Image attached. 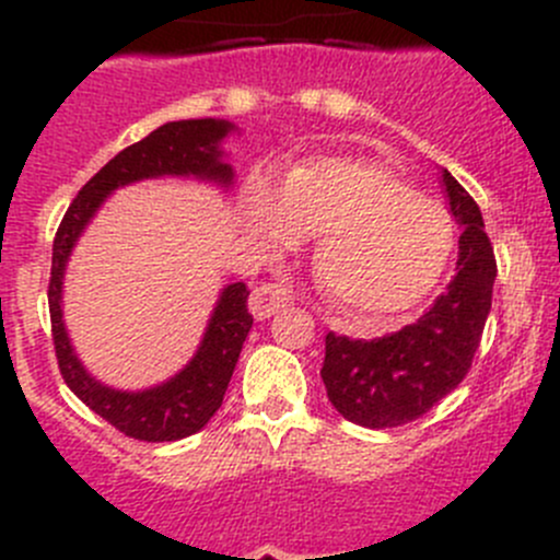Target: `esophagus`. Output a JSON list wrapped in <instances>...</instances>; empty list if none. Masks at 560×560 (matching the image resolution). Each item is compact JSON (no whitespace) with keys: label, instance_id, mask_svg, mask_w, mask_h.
Masks as SVG:
<instances>
[{"label":"esophagus","instance_id":"obj_1","mask_svg":"<svg viewBox=\"0 0 560 560\" xmlns=\"http://www.w3.org/2000/svg\"><path fill=\"white\" fill-rule=\"evenodd\" d=\"M290 303L292 295L284 284H259L248 298V312L254 314V319H268V316L284 312Z\"/></svg>","mask_w":560,"mask_h":560}]
</instances>
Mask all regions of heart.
Masks as SVG:
<instances>
[{
	"label": "heart",
	"instance_id": "heart-1",
	"mask_svg": "<svg viewBox=\"0 0 560 560\" xmlns=\"http://www.w3.org/2000/svg\"><path fill=\"white\" fill-rule=\"evenodd\" d=\"M248 228L265 246L316 238L314 279L352 319H387L417 306L447 270L455 222L433 197L411 189L393 167L352 154H322L259 189Z\"/></svg>",
	"mask_w": 560,
	"mask_h": 560
}]
</instances>
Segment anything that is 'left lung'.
I'll use <instances>...</instances> for the list:
<instances>
[{
	"mask_svg": "<svg viewBox=\"0 0 560 560\" xmlns=\"http://www.w3.org/2000/svg\"><path fill=\"white\" fill-rule=\"evenodd\" d=\"M450 211L463 233L447 290L411 325L389 336L327 332L322 382L341 417L363 428L417 420L466 380L482 341L495 281V257L474 197L442 171Z\"/></svg>",
	"mask_w": 560,
	"mask_h": 560,
	"instance_id": "obj_1",
	"label": "left lung"
}]
</instances>
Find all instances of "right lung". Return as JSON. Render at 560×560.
Listing matches in <instances>:
<instances>
[{
	"label": "right lung",
	"mask_w": 560,
	"mask_h": 560,
	"mask_svg": "<svg viewBox=\"0 0 560 560\" xmlns=\"http://www.w3.org/2000/svg\"><path fill=\"white\" fill-rule=\"evenodd\" d=\"M233 124L222 118H189V121H167L149 138L118 151L97 175L86 180L75 200L67 208L54 238V259H50V332H54L56 360L67 387L94 411L110 422L124 436L138 442H178L191 436L217 415L228 393L238 354L252 330L248 314V290L244 281L224 287L206 327L200 349L186 363L184 371L162 385L124 393L105 387L94 380L78 360L65 319H61V281H65L67 259L72 246L81 238L86 224L103 206L105 197L118 186L135 184L160 175H195L213 184H233V167L222 162L224 151L219 149L224 138L233 132Z\"/></svg>",
	"instance_id": "right-lung-1"
}]
</instances>
